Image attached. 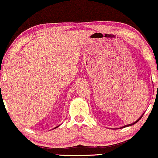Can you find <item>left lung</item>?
<instances>
[{
	"label": "left lung",
	"instance_id": "1",
	"mask_svg": "<svg viewBox=\"0 0 158 158\" xmlns=\"http://www.w3.org/2000/svg\"><path fill=\"white\" fill-rule=\"evenodd\" d=\"M143 114L141 115V116L137 120V121H136L135 122H134V123H131V124H128V125H125V126H123V127H121V128H123V127H129V126H131V125H134V124H135V123H137L139 121V120L141 118H142V116H143Z\"/></svg>",
	"mask_w": 158,
	"mask_h": 158
}]
</instances>
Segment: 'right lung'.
Returning <instances> with one entry per match:
<instances>
[{"label": "right lung", "mask_w": 158, "mask_h": 158, "mask_svg": "<svg viewBox=\"0 0 158 158\" xmlns=\"http://www.w3.org/2000/svg\"><path fill=\"white\" fill-rule=\"evenodd\" d=\"M60 125H58V126H57V127H54V128H53V129H56V128H57V127H59L60 126Z\"/></svg>", "instance_id": "right-lung-1"}]
</instances>
